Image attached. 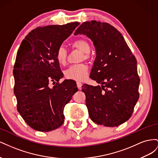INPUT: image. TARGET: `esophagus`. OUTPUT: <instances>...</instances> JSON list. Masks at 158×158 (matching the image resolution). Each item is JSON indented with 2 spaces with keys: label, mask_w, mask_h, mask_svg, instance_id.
<instances>
[{
  "label": "esophagus",
  "mask_w": 158,
  "mask_h": 158,
  "mask_svg": "<svg viewBox=\"0 0 158 158\" xmlns=\"http://www.w3.org/2000/svg\"><path fill=\"white\" fill-rule=\"evenodd\" d=\"M76 84H77V87L78 88V89H81V87H82V84L80 82H76Z\"/></svg>",
  "instance_id": "1"
}]
</instances>
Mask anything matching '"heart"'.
Wrapping results in <instances>:
<instances>
[{"instance_id":"obj_1","label":"heart","mask_w":158,"mask_h":158,"mask_svg":"<svg viewBox=\"0 0 158 158\" xmlns=\"http://www.w3.org/2000/svg\"><path fill=\"white\" fill-rule=\"evenodd\" d=\"M73 47L82 52L81 59H88L89 58V52L91 47L88 41L85 40H79L73 44ZM67 51L63 46L59 47L56 52V59L58 63L63 64L67 59ZM88 68L84 64H78L71 65L64 71L66 78L74 80H83L88 74Z\"/></svg>"}]
</instances>
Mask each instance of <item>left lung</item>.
Wrapping results in <instances>:
<instances>
[{
    "label": "left lung",
    "instance_id": "1",
    "mask_svg": "<svg viewBox=\"0 0 158 158\" xmlns=\"http://www.w3.org/2000/svg\"><path fill=\"white\" fill-rule=\"evenodd\" d=\"M78 34L93 42L96 57L89 77L101 84L82 86L89 118L98 125L117 127L130 118L139 98L136 59L121 33L107 23L84 22L75 31Z\"/></svg>",
    "mask_w": 158,
    "mask_h": 158
}]
</instances>
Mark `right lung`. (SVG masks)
<instances>
[{
  "label": "right lung",
  "mask_w": 158,
  "mask_h": 158,
  "mask_svg": "<svg viewBox=\"0 0 158 158\" xmlns=\"http://www.w3.org/2000/svg\"><path fill=\"white\" fill-rule=\"evenodd\" d=\"M80 23L39 27L26 35L14 66V93L25 122L37 131L49 132L64 121V108L77 92L75 82L64 80L56 52ZM51 81L56 84L50 87Z\"/></svg>",
  "instance_id": "right-lung-1"
}]
</instances>
